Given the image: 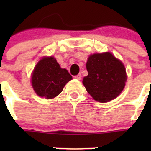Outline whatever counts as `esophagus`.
<instances>
[{"label": "esophagus", "mask_w": 151, "mask_h": 151, "mask_svg": "<svg viewBox=\"0 0 151 151\" xmlns=\"http://www.w3.org/2000/svg\"><path fill=\"white\" fill-rule=\"evenodd\" d=\"M75 78H76V79H78V80H80L81 78H82V75H81V74L76 75V76H75Z\"/></svg>", "instance_id": "1"}]
</instances>
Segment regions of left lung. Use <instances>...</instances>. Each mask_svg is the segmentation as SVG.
Listing matches in <instances>:
<instances>
[{
  "instance_id": "1",
  "label": "left lung",
  "mask_w": 151,
  "mask_h": 151,
  "mask_svg": "<svg viewBox=\"0 0 151 151\" xmlns=\"http://www.w3.org/2000/svg\"><path fill=\"white\" fill-rule=\"evenodd\" d=\"M86 69L88 75L84 77L82 83L96 101L109 102L125 88L127 80L125 66L110 52L89 56Z\"/></svg>"
}]
</instances>
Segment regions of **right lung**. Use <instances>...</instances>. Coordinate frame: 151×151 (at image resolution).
Segmentation results:
<instances>
[{
	"instance_id": "add662e5",
	"label": "right lung",
	"mask_w": 151,
	"mask_h": 151,
	"mask_svg": "<svg viewBox=\"0 0 151 151\" xmlns=\"http://www.w3.org/2000/svg\"><path fill=\"white\" fill-rule=\"evenodd\" d=\"M73 79L66 69H62L54 57H44L38 61L32 75V85L39 97L52 99L62 92Z\"/></svg>"
}]
</instances>
